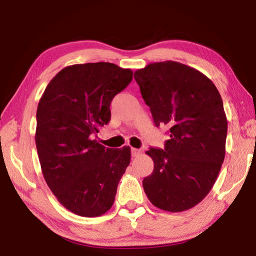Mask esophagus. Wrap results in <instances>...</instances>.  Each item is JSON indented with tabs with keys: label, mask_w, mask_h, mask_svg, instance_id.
Listing matches in <instances>:
<instances>
[{
	"label": "esophagus",
	"mask_w": 256,
	"mask_h": 256,
	"mask_svg": "<svg viewBox=\"0 0 256 256\" xmlns=\"http://www.w3.org/2000/svg\"><path fill=\"white\" fill-rule=\"evenodd\" d=\"M131 152H132V157H134V158H136V157H138V156L141 154V152L142 151L140 150V149H136V148H132L131 149Z\"/></svg>",
	"instance_id": "esophagus-1"
}]
</instances>
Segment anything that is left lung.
I'll list each match as a JSON object with an SVG mask.
<instances>
[{"label": "left lung", "mask_w": 256, "mask_h": 256, "mask_svg": "<svg viewBox=\"0 0 256 256\" xmlns=\"http://www.w3.org/2000/svg\"><path fill=\"white\" fill-rule=\"evenodd\" d=\"M156 126L170 128L164 150L146 151L152 174L142 180L154 206L182 212L198 204L216 183L226 154L227 118L218 89L196 68L175 60L134 72Z\"/></svg>", "instance_id": "obj_1"}]
</instances>
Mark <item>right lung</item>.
I'll return each mask as SVG.
<instances>
[{
    "label": "right lung",
    "instance_id": "obj_1",
    "mask_svg": "<svg viewBox=\"0 0 256 256\" xmlns=\"http://www.w3.org/2000/svg\"><path fill=\"white\" fill-rule=\"evenodd\" d=\"M133 72L108 62L68 66L47 84L37 108L42 175L58 202L78 216H99L115 201L131 149L106 148L94 136L110 120V102Z\"/></svg>",
    "mask_w": 256,
    "mask_h": 256
}]
</instances>
